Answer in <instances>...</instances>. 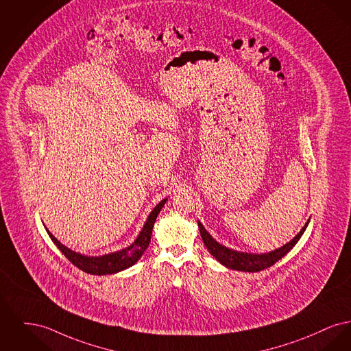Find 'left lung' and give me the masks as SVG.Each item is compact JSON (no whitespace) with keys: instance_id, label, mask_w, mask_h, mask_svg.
Here are the masks:
<instances>
[{"instance_id":"1","label":"left lung","mask_w":351,"mask_h":351,"mask_svg":"<svg viewBox=\"0 0 351 351\" xmlns=\"http://www.w3.org/2000/svg\"><path fill=\"white\" fill-rule=\"evenodd\" d=\"M308 224H309V221L305 224V227L300 230V233L284 247H278L273 252L264 253V254H252V253H244V252H236V250L223 247L216 240H213L212 236L206 232V228L203 227V224L200 221H197L200 234H202V239L206 244V249L220 264L226 265L229 269L241 270V271H252V273L270 268L278 260H281L289 250L298 243V240L301 239Z\"/></svg>"}]
</instances>
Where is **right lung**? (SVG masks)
Returning a JSON list of instances; mask_svg holds the SVG:
<instances>
[{
    "label": "right lung",
    "mask_w": 351,
    "mask_h": 351,
    "mask_svg": "<svg viewBox=\"0 0 351 351\" xmlns=\"http://www.w3.org/2000/svg\"><path fill=\"white\" fill-rule=\"evenodd\" d=\"M165 202H167V199L162 200L158 206L154 208V210L149 213V216L145 221V227H143L142 232L139 233L138 239L134 241L132 245L122 249L119 252H115V253L104 254L101 257H90V256H83L81 253H77V252L64 247L47 229L46 230H47L50 239L53 240V243L64 254V257L69 258V261L73 265H75L77 268L81 269L86 273L97 274V276L112 274V273H117V271H121L123 269L132 267L142 257L145 249L149 245L152 228H154L156 217H158L159 212L162 210V208L165 206Z\"/></svg>",
    "instance_id": "add662e5"
}]
</instances>
